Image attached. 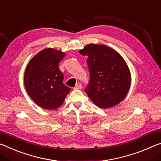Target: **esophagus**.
<instances>
[{
  "instance_id": "obj_1",
  "label": "esophagus",
  "mask_w": 161,
  "mask_h": 161,
  "mask_svg": "<svg viewBox=\"0 0 161 161\" xmlns=\"http://www.w3.org/2000/svg\"><path fill=\"white\" fill-rule=\"evenodd\" d=\"M82 84H81L80 83H76V85H75V89H81L82 88Z\"/></svg>"
}]
</instances>
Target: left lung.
I'll return each mask as SVG.
<instances>
[{"label":"left lung","mask_w":161,"mask_h":161,"mask_svg":"<svg viewBox=\"0 0 161 161\" xmlns=\"http://www.w3.org/2000/svg\"><path fill=\"white\" fill-rule=\"evenodd\" d=\"M79 53L87 56L90 80L85 92L95 104L108 108L119 103L130 86V73L120 54L105 45L89 44Z\"/></svg>","instance_id":"left-lung-1"}]
</instances>
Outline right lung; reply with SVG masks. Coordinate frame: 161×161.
I'll return each instance as SVG.
<instances>
[{"instance_id": "add662e5", "label": "right lung", "mask_w": 161, "mask_h": 161, "mask_svg": "<svg viewBox=\"0 0 161 161\" xmlns=\"http://www.w3.org/2000/svg\"><path fill=\"white\" fill-rule=\"evenodd\" d=\"M65 53L53 48L36 55L26 67L24 83L26 91L37 104L45 109L58 108L70 91L63 83L58 64Z\"/></svg>"}]
</instances>
